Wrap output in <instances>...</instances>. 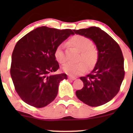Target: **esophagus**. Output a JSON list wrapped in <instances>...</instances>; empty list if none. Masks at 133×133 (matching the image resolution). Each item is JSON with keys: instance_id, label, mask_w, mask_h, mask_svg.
<instances>
[{"instance_id": "esophagus-1", "label": "esophagus", "mask_w": 133, "mask_h": 133, "mask_svg": "<svg viewBox=\"0 0 133 133\" xmlns=\"http://www.w3.org/2000/svg\"><path fill=\"white\" fill-rule=\"evenodd\" d=\"M76 78L75 77H71V76H68V79L69 80H71V81H74V80H76Z\"/></svg>"}]
</instances>
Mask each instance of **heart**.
<instances>
[{
	"label": "heart",
	"mask_w": 133,
	"mask_h": 133,
	"mask_svg": "<svg viewBox=\"0 0 133 133\" xmlns=\"http://www.w3.org/2000/svg\"><path fill=\"white\" fill-rule=\"evenodd\" d=\"M69 43L81 52L79 60L85 61L88 68H92L96 65L99 55L97 50L92 46V43L90 39L85 36L76 35L71 38ZM64 48L65 45L61 43L56 47L54 51V57L56 61L61 63H64L65 61ZM82 61L76 63L67 62L63 65L62 70L70 76L80 75L87 70V66Z\"/></svg>",
	"instance_id": "heart-1"
}]
</instances>
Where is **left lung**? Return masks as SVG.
<instances>
[{
	"mask_svg": "<svg viewBox=\"0 0 133 133\" xmlns=\"http://www.w3.org/2000/svg\"><path fill=\"white\" fill-rule=\"evenodd\" d=\"M73 31L75 34L91 39L99 55L92 71L85 77H80L83 87L76 91V94L89 106H101L110 101L120 90L125 76L122 52L118 43L98 27Z\"/></svg>",
	"mask_w": 133,
	"mask_h": 133,
	"instance_id": "obj_1",
	"label": "left lung"
}]
</instances>
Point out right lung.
<instances>
[{"label":"right lung","instance_id":"right-lung-1","mask_svg":"<svg viewBox=\"0 0 133 133\" xmlns=\"http://www.w3.org/2000/svg\"><path fill=\"white\" fill-rule=\"evenodd\" d=\"M71 30L41 26L21 38L14 47L10 73L18 95L27 104L42 108L57 96L60 82L66 74H52L59 68L54 51Z\"/></svg>","mask_w":133,"mask_h":133}]
</instances>
